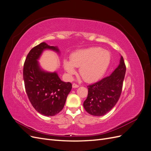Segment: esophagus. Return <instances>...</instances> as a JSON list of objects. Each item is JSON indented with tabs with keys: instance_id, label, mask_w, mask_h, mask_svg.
I'll list each match as a JSON object with an SVG mask.
<instances>
[{
	"instance_id": "1",
	"label": "esophagus",
	"mask_w": 151,
	"mask_h": 151,
	"mask_svg": "<svg viewBox=\"0 0 151 151\" xmlns=\"http://www.w3.org/2000/svg\"><path fill=\"white\" fill-rule=\"evenodd\" d=\"M79 85H77V84H75V83H74L72 84V88H79Z\"/></svg>"
}]
</instances>
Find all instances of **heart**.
Segmentation results:
<instances>
[{
	"instance_id": "heart-1",
	"label": "heart",
	"mask_w": 151,
	"mask_h": 151,
	"mask_svg": "<svg viewBox=\"0 0 151 151\" xmlns=\"http://www.w3.org/2000/svg\"><path fill=\"white\" fill-rule=\"evenodd\" d=\"M111 58L108 50L94 47L73 53L70 60L66 58L63 60V65L70 77L76 73L75 67L79 68V74L83 80L93 83L104 76L110 64Z\"/></svg>"
}]
</instances>
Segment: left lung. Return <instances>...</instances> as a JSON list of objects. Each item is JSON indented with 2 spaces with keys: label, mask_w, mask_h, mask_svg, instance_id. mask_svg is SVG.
<instances>
[{
  "label": "left lung",
  "mask_w": 151,
  "mask_h": 151,
  "mask_svg": "<svg viewBox=\"0 0 151 151\" xmlns=\"http://www.w3.org/2000/svg\"><path fill=\"white\" fill-rule=\"evenodd\" d=\"M125 72V62L121 56L119 65L110 76L88 86V95L83 103L87 112L101 116L115 106L122 93Z\"/></svg>",
  "instance_id": "left-lung-1"
}]
</instances>
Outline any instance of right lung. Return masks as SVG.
<instances>
[{"label": "right lung", "mask_w": 151, "mask_h": 151, "mask_svg": "<svg viewBox=\"0 0 151 151\" xmlns=\"http://www.w3.org/2000/svg\"><path fill=\"white\" fill-rule=\"evenodd\" d=\"M46 50L60 53L57 47L45 42L32 48L24 62L23 79L26 92L34 108L44 116H52L64 106L72 84L62 81L57 72L45 71L40 67L38 60Z\"/></svg>", "instance_id": "1"}]
</instances>
